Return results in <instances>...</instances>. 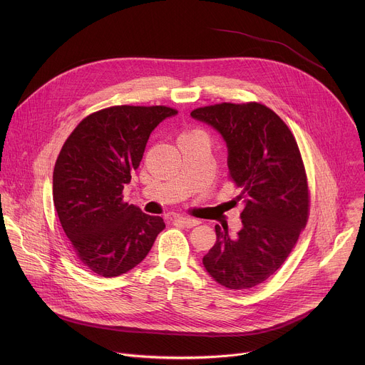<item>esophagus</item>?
<instances>
[{"label": "esophagus", "instance_id": "34e87169", "mask_svg": "<svg viewBox=\"0 0 365 365\" xmlns=\"http://www.w3.org/2000/svg\"><path fill=\"white\" fill-rule=\"evenodd\" d=\"M176 221L179 222V224H182L183 227H186V228H192V227H196V225H199V220H195V218H187V217H178L176 218Z\"/></svg>", "mask_w": 365, "mask_h": 365}]
</instances>
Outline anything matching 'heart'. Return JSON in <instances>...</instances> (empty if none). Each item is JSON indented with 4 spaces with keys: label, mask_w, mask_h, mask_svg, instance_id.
<instances>
[{
    "label": "heart",
    "mask_w": 365,
    "mask_h": 365,
    "mask_svg": "<svg viewBox=\"0 0 365 365\" xmlns=\"http://www.w3.org/2000/svg\"><path fill=\"white\" fill-rule=\"evenodd\" d=\"M195 133H197V131H189V133H185L183 135H190V134H195Z\"/></svg>",
    "instance_id": "obj_1"
}]
</instances>
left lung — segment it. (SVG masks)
Here are the masks:
<instances>
[{
  "instance_id": "obj_1",
  "label": "left lung",
  "mask_w": 365,
  "mask_h": 365,
  "mask_svg": "<svg viewBox=\"0 0 365 365\" xmlns=\"http://www.w3.org/2000/svg\"><path fill=\"white\" fill-rule=\"evenodd\" d=\"M228 147L230 180L241 193L242 228L235 237L215 225L217 242L203 257L206 272L231 290L254 287L274 274L309 218V187L296 138L286 123L258 102L196 108Z\"/></svg>"
}]
</instances>
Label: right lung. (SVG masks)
Here are the masks:
<instances>
[{
	"label": "right lung",
	"mask_w": 365,
	"mask_h": 365,
	"mask_svg": "<svg viewBox=\"0 0 365 365\" xmlns=\"http://www.w3.org/2000/svg\"><path fill=\"white\" fill-rule=\"evenodd\" d=\"M178 111L115 106L85 117L65 141L53 170V203L79 262L103 277L141 263L162 217L123 200L124 185L140 166L151 131Z\"/></svg>",
	"instance_id": "add662e5"
}]
</instances>
